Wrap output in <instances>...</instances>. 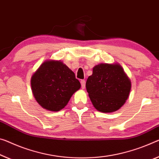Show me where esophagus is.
Wrapping results in <instances>:
<instances>
[{
	"label": "esophagus",
	"mask_w": 159,
	"mask_h": 159,
	"mask_svg": "<svg viewBox=\"0 0 159 159\" xmlns=\"http://www.w3.org/2000/svg\"><path fill=\"white\" fill-rule=\"evenodd\" d=\"M80 84H81L82 89H84L85 87V80H80Z\"/></svg>",
	"instance_id": "1"
}]
</instances>
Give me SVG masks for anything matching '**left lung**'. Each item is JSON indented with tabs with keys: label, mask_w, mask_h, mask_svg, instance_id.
I'll list each match as a JSON object with an SVG mask.
<instances>
[{
	"label": "left lung",
	"mask_w": 159,
	"mask_h": 159,
	"mask_svg": "<svg viewBox=\"0 0 159 159\" xmlns=\"http://www.w3.org/2000/svg\"><path fill=\"white\" fill-rule=\"evenodd\" d=\"M87 92L93 106L102 112H112L129 97L131 81L119 64H100L88 78Z\"/></svg>",
	"instance_id": "obj_1"
}]
</instances>
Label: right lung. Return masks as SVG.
<instances>
[{"label": "right lung", "instance_id": "right-lung-1", "mask_svg": "<svg viewBox=\"0 0 159 159\" xmlns=\"http://www.w3.org/2000/svg\"><path fill=\"white\" fill-rule=\"evenodd\" d=\"M31 87L39 105L49 111L57 112L66 106L73 94L80 89V84L64 63L47 60L32 75Z\"/></svg>", "mask_w": 159, "mask_h": 159}]
</instances>
